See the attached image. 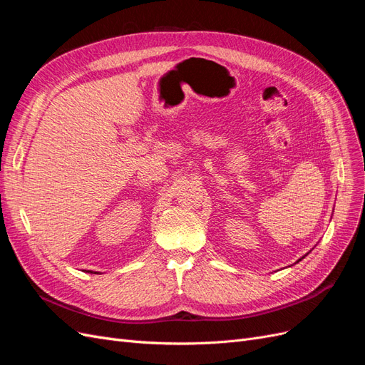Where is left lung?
I'll return each mask as SVG.
<instances>
[{"mask_svg":"<svg viewBox=\"0 0 365 365\" xmlns=\"http://www.w3.org/2000/svg\"><path fill=\"white\" fill-rule=\"evenodd\" d=\"M302 259H304V256H303V257H302ZM302 259H300V260H302ZM300 260H298V262H300Z\"/></svg>","mask_w":365,"mask_h":365,"instance_id":"1","label":"left lung"}]
</instances>
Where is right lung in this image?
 <instances>
[{
  "label": "right lung",
  "mask_w": 365,
  "mask_h": 365,
  "mask_svg": "<svg viewBox=\"0 0 365 365\" xmlns=\"http://www.w3.org/2000/svg\"><path fill=\"white\" fill-rule=\"evenodd\" d=\"M90 272H91V271H90ZM94 274H97V272H94Z\"/></svg>",
  "instance_id": "obj_1"
}]
</instances>
